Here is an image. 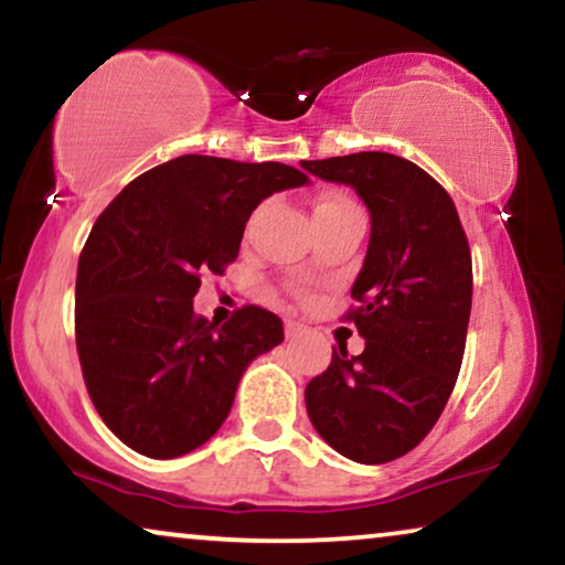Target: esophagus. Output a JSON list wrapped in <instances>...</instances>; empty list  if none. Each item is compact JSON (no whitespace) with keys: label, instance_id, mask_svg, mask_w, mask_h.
<instances>
[{"label":"esophagus","instance_id":"obj_1","mask_svg":"<svg viewBox=\"0 0 565 565\" xmlns=\"http://www.w3.org/2000/svg\"><path fill=\"white\" fill-rule=\"evenodd\" d=\"M306 334V327L303 323H298V321H285V337L290 339H298V337H303Z\"/></svg>","mask_w":565,"mask_h":565}]
</instances>
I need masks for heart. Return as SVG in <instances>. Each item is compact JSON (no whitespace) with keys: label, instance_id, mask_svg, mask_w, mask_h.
Masks as SVG:
<instances>
[{"label":"heart","instance_id":"b5f03b06","mask_svg":"<svg viewBox=\"0 0 565 565\" xmlns=\"http://www.w3.org/2000/svg\"><path fill=\"white\" fill-rule=\"evenodd\" d=\"M347 211H358V205L344 192H323L313 205V218H327V215H339Z\"/></svg>","mask_w":565,"mask_h":565}]
</instances>
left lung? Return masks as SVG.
<instances>
[{"mask_svg": "<svg viewBox=\"0 0 565 565\" xmlns=\"http://www.w3.org/2000/svg\"><path fill=\"white\" fill-rule=\"evenodd\" d=\"M300 167L352 188L370 213L352 285L362 306L347 313L365 350H334L306 385V408L323 443L377 466L429 435L458 381L473 298L468 238L450 195L414 161L362 151Z\"/></svg>", "mask_w": 565, "mask_h": 565, "instance_id": "left-lung-1", "label": "left lung"}]
</instances>
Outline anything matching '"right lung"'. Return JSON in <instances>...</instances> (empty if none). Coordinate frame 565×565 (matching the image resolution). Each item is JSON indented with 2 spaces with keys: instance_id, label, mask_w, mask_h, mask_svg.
Here are the masks:
<instances>
[{
  "instance_id": "obj_1",
  "label": "right lung",
  "mask_w": 565,
  "mask_h": 565,
  "mask_svg": "<svg viewBox=\"0 0 565 565\" xmlns=\"http://www.w3.org/2000/svg\"><path fill=\"white\" fill-rule=\"evenodd\" d=\"M308 182L280 161L188 153L136 177L92 226L76 269V352L92 404L130 450L169 460L205 445L244 370L285 339L265 308L218 327L192 298L200 275L238 257L254 207Z\"/></svg>"
}]
</instances>
